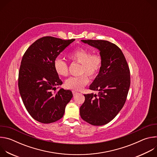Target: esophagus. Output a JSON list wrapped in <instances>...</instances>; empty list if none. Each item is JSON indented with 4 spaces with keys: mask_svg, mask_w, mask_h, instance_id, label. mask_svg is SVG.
<instances>
[{
    "mask_svg": "<svg viewBox=\"0 0 157 157\" xmlns=\"http://www.w3.org/2000/svg\"><path fill=\"white\" fill-rule=\"evenodd\" d=\"M72 93H73V96H75V95H76V94H78V93H77L76 91H72Z\"/></svg>",
    "mask_w": 157,
    "mask_h": 157,
    "instance_id": "34e87169",
    "label": "esophagus"
}]
</instances>
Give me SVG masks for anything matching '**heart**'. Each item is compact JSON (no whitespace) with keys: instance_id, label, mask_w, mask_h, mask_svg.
<instances>
[{"instance_id":"heart-1","label":"heart","mask_w":157,"mask_h":157,"mask_svg":"<svg viewBox=\"0 0 157 157\" xmlns=\"http://www.w3.org/2000/svg\"><path fill=\"white\" fill-rule=\"evenodd\" d=\"M69 59L73 63L81 64L79 75L78 77H71L67 79L64 86L67 89L73 91H80L89 81L96 78L99 75L103 64V59L99 53L93 52L85 48L80 47L75 49L68 55ZM53 68L56 73L59 76H66L69 73V66L66 61L56 58L53 62Z\"/></svg>"}]
</instances>
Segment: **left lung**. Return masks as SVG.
Wrapping results in <instances>:
<instances>
[{
  "instance_id": "8db88e82",
  "label": "left lung",
  "mask_w": 157,
  "mask_h": 157,
  "mask_svg": "<svg viewBox=\"0 0 157 157\" xmlns=\"http://www.w3.org/2000/svg\"><path fill=\"white\" fill-rule=\"evenodd\" d=\"M100 50L103 64L98 76L89 89L98 95L84 94L80 107L82 120L93 125H102L113 120L123 107L130 85V70L121 50L107 40H82Z\"/></svg>"
}]
</instances>
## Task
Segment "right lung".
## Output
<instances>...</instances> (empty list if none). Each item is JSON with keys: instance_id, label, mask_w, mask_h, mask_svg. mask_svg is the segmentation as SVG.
<instances>
[{"instance_id": "right-lung-1", "label": "right lung", "mask_w": 157, "mask_h": 157, "mask_svg": "<svg viewBox=\"0 0 157 157\" xmlns=\"http://www.w3.org/2000/svg\"><path fill=\"white\" fill-rule=\"evenodd\" d=\"M75 39L63 40L51 36L41 37L28 48L22 57L18 86L24 104L36 121L50 124L61 119L72 92L56 86L63 82L56 73L53 62Z\"/></svg>"}]
</instances>
